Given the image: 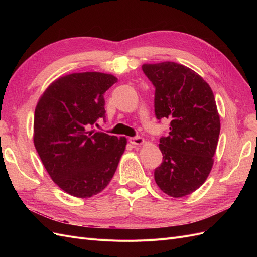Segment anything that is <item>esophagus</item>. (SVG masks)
<instances>
[{
	"mask_svg": "<svg viewBox=\"0 0 257 257\" xmlns=\"http://www.w3.org/2000/svg\"><path fill=\"white\" fill-rule=\"evenodd\" d=\"M130 143L132 145H143L145 143V139L141 136H135V137H131L130 139Z\"/></svg>",
	"mask_w": 257,
	"mask_h": 257,
	"instance_id": "esophagus-1",
	"label": "esophagus"
}]
</instances>
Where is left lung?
<instances>
[{
    "label": "left lung",
    "instance_id": "1",
    "mask_svg": "<svg viewBox=\"0 0 257 257\" xmlns=\"http://www.w3.org/2000/svg\"><path fill=\"white\" fill-rule=\"evenodd\" d=\"M143 71L155 88V116L170 120L168 136L160 138L163 162L155 182L172 197L189 195L213 165L221 130L213 92L197 73L175 62L144 64Z\"/></svg>",
    "mask_w": 257,
    "mask_h": 257
}]
</instances>
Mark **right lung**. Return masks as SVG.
Returning <instances> with one entry per match:
<instances>
[{"mask_svg": "<svg viewBox=\"0 0 257 257\" xmlns=\"http://www.w3.org/2000/svg\"><path fill=\"white\" fill-rule=\"evenodd\" d=\"M118 81L97 72L60 77L35 108L34 146L53 182L69 195L87 198L112 179L126 138L92 130L105 120V92Z\"/></svg>", "mask_w": 257, "mask_h": 257, "instance_id": "add662e5", "label": "right lung"}]
</instances>
